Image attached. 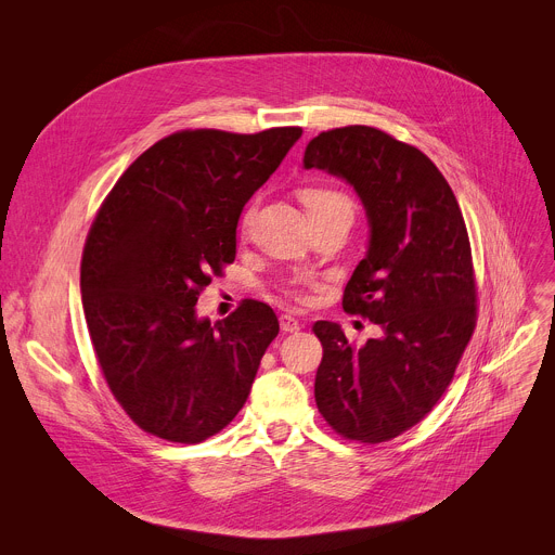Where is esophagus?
Instances as JSON below:
<instances>
[{
	"label": "esophagus",
	"instance_id": "1",
	"mask_svg": "<svg viewBox=\"0 0 555 555\" xmlns=\"http://www.w3.org/2000/svg\"><path fill=\"white\" fill-rule=\"evenodd\" d=\"M279 325H281V330L285 334H296L300 330V323L294 317H289V314H281L279 317Z\"/></svg>",
	"mask_w": 555,
	"mask_h": 555
}]
</instances>
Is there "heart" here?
<instances>
[{
    "label": "heart",
    "instance_id": "1",
    "mask_svg": "<svg viewBox=\"0 0 555 555\" xmlns=\"http://www.w3.org/2000/svg\"><path fill=\"white\" fill-rule=\"evenodd\" d=\"M304 204H306V210L310 217L334 215V212H345L349 217L354 215V204H351V198L332 188H308L304 192ZM249 221H251V210L245 212L243 228H247Z\"/></svg>",
    "mask_w": 555,
    "mask_h": 555
}]
</instances>
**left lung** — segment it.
<instances>
[{
	"instance_id": "8db88e82",
	"label": "left lung",
	"mask_w": 555,
	"mask_h": 555,
	"mask_svg": "<svg viewBox=\"0 0 555 555\" xmlns=\"http://www.w3.org/2000/svg\"><path fill=\"white\" fill-rule=\"evenodd\" d=\"M304 166L343 179L361 198L370 243L343 310L383 330L354 347L338 323H314L323 345L317 408L340 436L385 442L431 412L474 334L465 219L427 155L370 126L321 132Z\"/></svg>"
}]
</instances>
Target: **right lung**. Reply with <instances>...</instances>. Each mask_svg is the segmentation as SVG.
I'll return each instance as SVG.
<instances>
[{"label":"right lung","mask_w":555,"mask_h":555,"mask_svg":"<svg viewBox=\"0 0 555 555\" xmlns=\"http://www.w3.org/2000/svg\"><path fill=\"white\" fill-rule=\"evenodd\" d=\"M300 134L175 132L132 162L96 212L81 259L83 314L111 391L143 431L201 442L247 400L276 314L243 300L210 323L196 300L234 261L243 206Z\"/></svg>","instance_id":"right-lung-1"}]
</instances>
